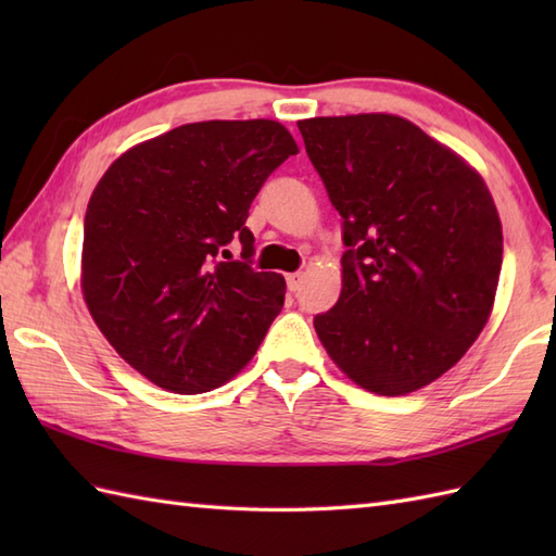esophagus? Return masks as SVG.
Wrapping results in <instances>:
<instances>
[{
  "mask_svg": "<svg viewBox=\"0 0 556 556\" xmlns=\"http://www.w3.org/2000/svg\"><path fill=\"white\" fill-rule=\"evenodd\" d=\"M303 281V271H293V275H287V287L289 291H299Z\"/></svg>",
  "mask_w": 556,
  "mask_h": 556,
  "instance_id": "esophagus-1",
  "label": "esophagus"
}]
</instances>
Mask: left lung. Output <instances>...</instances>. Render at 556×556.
Here are the masks:
<instances>
[{
  "mask_svg": "<svg viewBox=\"0 0 556 556\" xmlns=\"http://www.w3.org/2000/svg\"><path fill=\"white\" fill-rule=\"evenodd\" d=\"M341 215V296L315 332L368 392L434 382L485 327L502 269V222L456 152L394 114L299 122Z\"/></svg>",
  "mask_w": 556,
  "mask_h": 556,
  "instance_id": "8db88e82",
  "label": "left lung"
}]
</instances>
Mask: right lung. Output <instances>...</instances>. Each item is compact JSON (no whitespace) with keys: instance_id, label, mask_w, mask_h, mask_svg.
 I'll use <instances>...</instances> for the list:
<instances>
[{"instance_id":"1","label":"right lung","mask_w":556,"mask_h":556,"mask_svg":"<svg viewBox=\"0 0 556 556\" xmlns=\"http://www.w3.org/2000/svg\"><path fill=\"white\" fill-rule=\"evenodd\" d=\"M296 152L277 122H198L146 140L104 172L83 224V299L150 382L210 392L255 356L287 281L255 271L245 219L267 176ZM231 242L241 261L230 260Z\"/></svg>"}]
</instances>
